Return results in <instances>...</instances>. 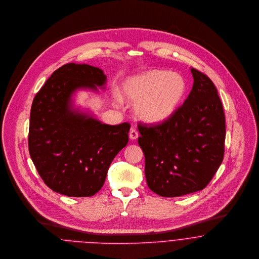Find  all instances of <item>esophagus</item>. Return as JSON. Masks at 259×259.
Segmentation results:
<instances>
[{
	"label": "esophagus",
	"mask_w": 259,
	"mask_h": 259,
	"mask_svg": "<svg viewBox=\"0 0 259 259\" xmlns=\"http://www.w3.org/2000/svg\"><path fill=\"white\" fill-rule=\"evenodd\" d=\"M138 137H139V133L136 130L132 128L131 132H130V139L131 140H137Z\"/></svg>",
	"instance_id": "obj_1"
}]
</instances>
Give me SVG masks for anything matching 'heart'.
I'll return each instance as SVG.
<instances>
[{
	"label": "heart",
	"instance_id": "1",
	"mask_svg": "<svg viewBox=\"0 0 259 259\" xmlns=\"http://www.w3.org/2000/svg\"><path fill=\"white\" fill-rule=\"evenodd\" d=\"M187 91L185 78L167 70L155 69L130 77L123 84V97L136 104L137 116L148 123L169 119L178 109ZM121 102L119 95L115 96Z\"/></svg>",
	"mask_w": 259,
	"mask_h": 259
}]
</instances>
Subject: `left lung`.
<instances>
[{
  "label": "left lung",
  "instance_id": "left-lung-1",
  "mask_svg": "<svg viewBox=\"0 0 259 259\" xmlns=\"http://www.w3.org/2000/svg\"><path fill=\"white\" fill-rule=\"evenodd\" d=\"M191 72L192 90L172 116L156 125L139 124L147 184L162 197L203 190L224 157L225 115L217 89L204 73Z\"/></svg>",
  "mask_w": 259,
  "mask_h": 259
}]
</instances>
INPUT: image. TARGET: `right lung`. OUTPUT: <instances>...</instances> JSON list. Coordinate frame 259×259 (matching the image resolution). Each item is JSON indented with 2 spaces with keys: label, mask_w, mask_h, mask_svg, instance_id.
<instances>
[{
  "label": "right lung",
  "mask_w": 259,
  "mask_h": 259,
  "mask_svg": "<svg viewBox=\"0 0 259 259\" xmlns=\"http://www.w3.org/2000/svg\"><path fill=\"white\" fill-rule=\"evenodd\" d=\"M97 67L68 63L48 78L34 97L29 153L44 183L68 197H90L103 186L115 156L127 145L131 125L102 123L73 104L79 89H104Z\"/></svg>",
  "instance_id": "1"
}]
</instances>
